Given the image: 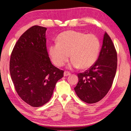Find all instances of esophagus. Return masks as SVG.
Listing matches in <instances>:
<instances>
[{
	"label": "esophagus",
	"instance_id": "esophagus-1",
	"mask_svg": "<svg viewBox=\"0 0 131 131\" xmlns=\"http://www.w3.org/2000/svg\"><path fill=\"white\" fill-rule=\"evenodd\" d=\"M70 73H69V71H64V73H63V75L66 77V76H68V75H70Z\"/></svg>",
	"mask_w": 131,
	"mask_h": 131
}]
</instances>
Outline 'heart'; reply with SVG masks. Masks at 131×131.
I'll list each match as a JSON object with an SVG mask.
<instances>
[{
    "label": "heart",
    "instance_id": "b5f03b06",
    "mask_svg": "<svg viewBox=\"0 0 131 131\" xmlns=\"http://www.w3.org/2000/svg\"><path fill=\"white\" fill-rule=\"evenodd\" d=\"M101 42L94 34L67 30L57 37V42L49 47V54L55 65L63 66L69 57L72 58L69 68L88 69L91 67L98 57Z\"/></svg>",
    "mask_w": 131,
    "mask_h": 131
}]
</instances>
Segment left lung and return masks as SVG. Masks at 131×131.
<instances>
[{"label":"left lung","mask_w":131,"mask_h":131,"mask_svg":"<svg viewBox=\"0 0 131 131\" xmlns=\"http://www.w3.org/2000/svg\"><path fill=\"white\" fill-rule=\"evenodd\" d=\"M116 69V50L106 32L98 60L89 70L78 74V82L74 88L77 96L89 104L101 101L111 88Z\"/></svg>","instance_id":"left-lung-1"}]
</instances>
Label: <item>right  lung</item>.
I'll use <instances>...</instances> for the list:
<instances>
[{
	"label": "right lung",
	"instance_id": "add662e5",
	"mask_svg": "<svg viewBox=\"0 0 131 131\" xmlns=\"http://www.w3.org/2000/svg\"><path fill=\"white\" fill-rule=\"evenodd\" d=\"M47 28L35 25L20 37L13 49L9 71L15 90L25 103L35 107L49 101L63 71L50 62L46 45Z\"/></svg>",
	"mask_w": 131,
	"mask_h": 131
}]
</instances>
